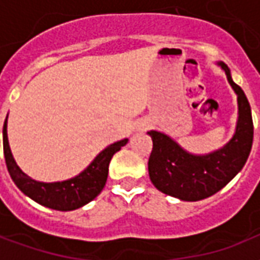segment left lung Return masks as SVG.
Segmentation results:
<instances>
[{
    "mask_svg": "<svg viewBox=\"0 0 260 260\" xmlns=\"http://www.w3.org/2000/svg\"><path fill=\"white\" fill-rule=\"evenodd\" d=\"M224 69L238 100V121L233 139L221 149L205 156L185 152L170 136L150 131L153 149L149 157V175L153 185L166 195L181 201L195 202L214 195L229 184L245 166L253 141L251 106L245 93L231 79L230 69Z\"/></svg>",
    "mask_w": 260,
    "mask_h": 260,
    "instance_id": "8db88e82",
    "label": "left lung"
}]
</instances>
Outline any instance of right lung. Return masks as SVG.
Wrapping results in <instances>:
<instances>
[{
    "label": "right lung",
    "instance_id": "obj_1",
    "mask_svg": "<svg viewBox=\"0 0 260 260\" xmlns=\"http://www.w3.org/2000/svg\"><path fill=\"white\" fill-rule=\"evenodd\" d=\"M3 138L7 169L16 186L37 203L61 212L75 210L78 207L85 206L86 203L93 201L103 191L107 181L108 164L111 161V157L128 142V139H122L106 147L102 153L97 154V157L91 161L85 171H82L79 175L71 180L62 182H39L27 177L18 167V164L15 163L9 149L7 119L4 122Z\"/></svg>",
    "mask_w": 260,
    "mask_h": 260
}]
</instances>
